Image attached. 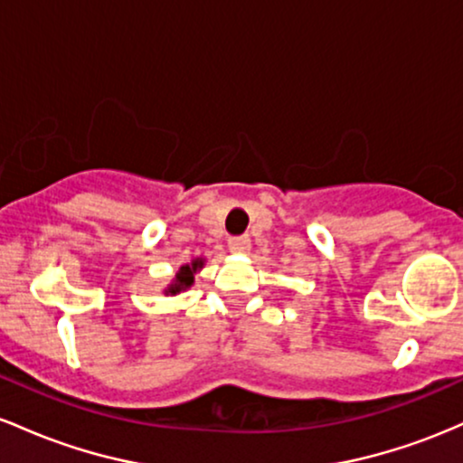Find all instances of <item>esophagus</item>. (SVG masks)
Instances as JSON below:
<instances>
[{"instance_id": "esophagus-1", "label": "esophagus", "mask_w": 463, "mask_h": 463, "mask_svg": "<svg viewBox=\"0 0 463 463\" xmlns=\"http://www.w3.org/2000/svg\"><path fill=\"white\" fill-rule=\"evenodd\" d=\"M251 249V241L249 236H233L230 238V251L233 253H247Z\"/></svg>"}]
</instances>
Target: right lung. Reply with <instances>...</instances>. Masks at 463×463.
Wrapping results in <instances>:
<instances>
[{
    "mask_svg": "<svg viewBox=\"0 0 463 463\" xmlns=\"http://www.w3.org/2000/svg\"><path fill=\"white\" fill-rule=\"evenodd\" d=\"M199 269H203V258L192 260V264H184V267L179 269V273L175 275V282L165 288V295H176L181 293V290L190 288L192 284H194V273L199 271Z\"/></svg>",
    "mask_w": 463,
    "mask_h": 463,
    "instance_id": "right-lung-1",
    "label": "right lung"
}]
</instances>
